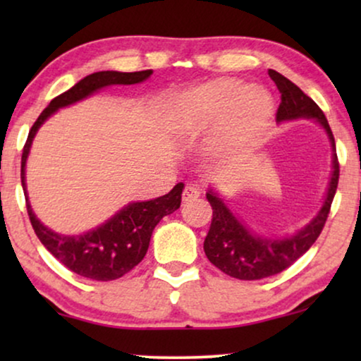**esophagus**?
<instances>
[{
    "label": "esophagus",
    "mask_w": 361,
    "mask_h": 361,
    "mask_svg": "<svg viewBox=\"0 0 361 361\" xmlns=\"http://www.w3.org/2000/svg\"><path fill=\"white\" fill-rule=\"evenodd\" d=\"M199 195H200V189H199V187L194 185V184H187L184 192H182V200H184L185 204H187V202L195 200Z\"/></svg>",
    "instance_id": "1"
}]
</instances>
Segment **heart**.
<instances>
[{
    "instance_id": "1",
    "label": "heart",
    "mask_w": 361,
    "mask_h": 361,
    "mask_svg": "<svg viewBox=\"0 0 361 361\" xmlns=\"http://www.w3.org/2000/svg\"><path fill=\"white\" fill-rule=\"evenodd\" d=\"M273 98L263 88L235 78H216L174 100L171 128L179 136H199L219 124L214 151L220 156H236L253 149L273 120Z\"/></svg>"
}]
</instances>
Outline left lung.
I'll list each match as a JSON object with an SVG mask.
<instances>
[{
    "mask_svg": "<svg viewBox=\"0 0 361 361\" xmlns=\"http://www.w3.org/2000/svg\"><path fill=\"white\" fill-rule=\"evenodd\" d=\"M271 80L281 92V103L276 113V121L293 120H314L327 133L330 146H332V174H330L327 194L317 215L309 221L304 228L283 238H269L259 235L243 224L233 212L228 209L224 199L215 189L207 192V200L214 210V219L209 233L204 241V251L212 264L231 278L243 281H256L279 274L295 263L310 246L319 238L325 220H327L330 205L338 185V159L335 149V140L329 121L322 110L312 98H309L294 85L289 78L276 71H268Z\"/></svg>",
    "mask_w": 361,
    "mask_h": 361,
    "instance_id": "1",
    "label": "left lung"
}]
</instances>
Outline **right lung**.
<instances>
[{"mask_svg": "<svg viewBox=\"0 0 361 361\" xmlns=\"http://www.w3.org/2000/svg\"><path fill=\"white\" fill-rule=\"evenodd\" d=\"M152 71L141 72H95L77 82L71 90L54 98L49 106L39 115L29 131L27 141L23 149L21 184L26 197L29 220L41 243L63 266L83 278L93 281H113L121 278L140 264L149 248L151 235L162 216L172 214L180 207L184 184L179 182L169 194L146 202H130L118 210L105 224L88 230L82 235H62L47 228L31 209L26 189V162L31 151L34 136L39 128L61 108L85 100L93 93L110 85H135L151 77Z\"/></svg>", "mask_w": 361, "mask_h": 361, "instance_id": "right-lung-1", "label": "right lung"}]
</instances>
